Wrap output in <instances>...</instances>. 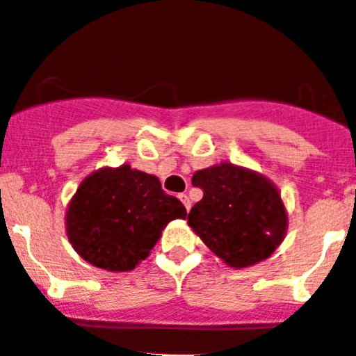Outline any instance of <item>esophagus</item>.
<instances>
[{
  "instance_id": "obj_1",
  "label": "esophagus",
  "mask_w": 356,
  "mask_h": 356,
  "mask_svg": "<svg viewBox=\"0 0 356 356\" xmlns=\"http://www.w3.org/2000/svg\"><path fill=\"white\" fill-rule=\"evenodd\" d=\"M178 199L181 200V202H183V206H185V209H186V211H190V207H192V202H190L188 195H186V193H179V195H178Z\"/></svg>"
}]
</instances>
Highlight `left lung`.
<instances>
[{
	"label": "left lung",
	"instance_id": "obj_1",
	"mask_svg": "<svg viewBox=\"0 0 356 356\" xmlns=\"http://www.w3.org/2000/svg\"><path fill=\"white\" fill-rule=\"evenodd\" d=\"M192 185L204 195L190 209L188 225L227 265H256L282 242L286 209L275 186L261 175L223 163L197 171Z\"/></svg>",
	"mask_w": 356,
	"mask_h": 356
}]
</instances>
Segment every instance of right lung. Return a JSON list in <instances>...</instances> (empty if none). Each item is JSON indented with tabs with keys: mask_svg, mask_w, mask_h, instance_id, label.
Returning a JSON list of instances; mask_svg holds the SVG:
<instances>
[{
	"mask_svg": "<svg viewBox=\"0 0 356 356\" xmlns=\"http://www.w3.org/2000/svg\"><path fill=\"white\" fill-rule=\"evenodd\" d=\"M186 209L143 171L104 168L77 188L67 211V235L81 258L108 272L133 270L149 256L170 221Z\"/></svg>",
	"mask_w": 356,
	"mask_h": 356,
	"instance_id": "1",
	"label": "right lung"
}]
</instances>
